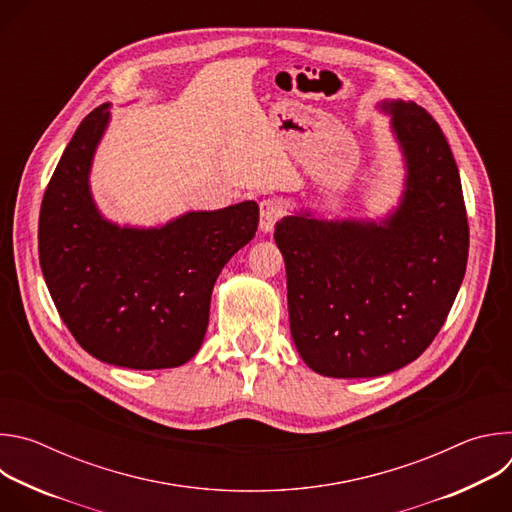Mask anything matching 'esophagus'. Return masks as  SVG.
Returning <instances> with one entry per match:
<instances>
[{
  "label": "esophagus",
  "instance_id": "1",
  "mask_svg": "<svg viewBox=\"0 0 512 512\" xmlns=\"http://www.w3.org/2000/svg\"><path fill=\"white\" fill-rule=\"evenodd\" d=\"M259 212H261V221H259V227L263 233H271L275 223L279 221V218L283 216V206L279 200L275 198H265L261 200L259 204Z\"/></svg>",
  "mask_w": 512,
  "mask_h": 512
}]
</instances>
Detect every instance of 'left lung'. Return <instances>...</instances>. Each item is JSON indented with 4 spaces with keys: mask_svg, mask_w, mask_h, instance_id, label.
Listing matches in <instances>:
<instances>
[{
    "mask_svg": "<svg viewBox=\"0 0 512 512\" xmlns=\"http://www.w3.org/2000/svg\"><path fill=\"white\" fill-rule=\"evenodd\" d=\"M403 158V190L377 218H318L298 208L275 225L289 330L308 367L334 379L389 375L444 326L468 261V218L454 154L415 103L385 99Z\"/></svg>",
    "mask_w": 512,
    "mask_h": 512,
    "instance_id": "obj_1",
    "label": "left lung"
}]
</instances>
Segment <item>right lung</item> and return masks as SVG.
<instances>
[{
  "label": "right lung",
  "instance_id": "1",
  "mask_svg": "<svg viewBox=\"0 0 512 512\" xmlns=\"http://www.w3.org/2000/svg\"><path fill=\"white\" fill-rule=\"evenodd\" d=\"M109 121V103L89 113L52 174L40 267L62 322L91 356L133 371L174 369L200 350L216 277L255 237L259 206L188 210L156 227L109 221L91 192Z\"/></svg>",
  "mask_w": 512,
  "mask_h": 512
}]
</instances>
